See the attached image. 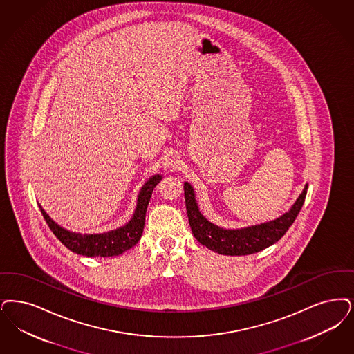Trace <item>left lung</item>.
<instances>
[{
    "label": "left lung",
    "instance_id": "8db88e82",
    "mask_svg": "<svg viewBox=\"0 0 354 354\" xmlns=\"http://www.w3.org/2000/svg\"><path fill=\"white\" fill-rule=\"evenodd\" d=\"M307 188L308 184H306L291 209L277 220L243 229H223L208 221L198 211L195 191L191 184L185 182L184 198L189 227L198 242L218 254L249 255L258 253L281 240L288 227L292 225L303 207Z\"/></svg>",
    "mask_w": 354,
    "mask_h": 354
}]
</instances>
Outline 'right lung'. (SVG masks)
<instances>
[{"label": "right lung", "instance_id": "obj_1", "mask_svg": "<svg viewBox=\"0 0 354 354\" xmlns=\"http://www.w3.org/2000/svg\"><path fill=\"white\" fill-rule=\"evenodd\" d=\"M160 179H162L160 175H154L142 187L138 194L136 211L127 225L106 233H100V234L72 233L64 227H59L57 223H54V220H51L50 216L43 211L41 205L39 208L47 225L57 236V240L73 253L85 255V257H114V255L122 254L124 252L133 248L141 239L143 227H145L146 209L151 198V194L156 184L160 182Z\"/></svg>", "mask_w": 354, "mask_h": 354}]
</instances>
